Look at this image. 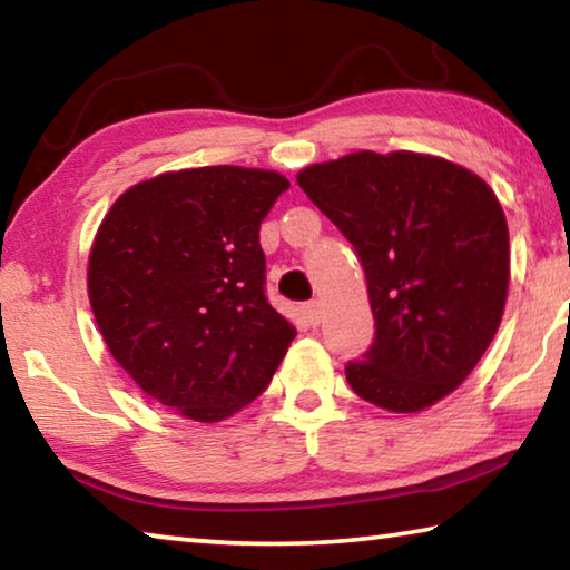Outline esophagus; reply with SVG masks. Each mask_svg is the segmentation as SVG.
<instances>
[{
    "mask_svg": "<svg viewBox=\"0 0 570 570\" xmlns=\"http://www.w3.org/2000/svg\"><path fill=\"white\" fill-rule=\"evenodd\" d=\"M304 314H306V322L316 326V324L322 322V304L320 302H308L304 306Z\"/></svg>",
    "mask_w": 570,
    "mask_h": 570,
    "instance_id": "obj_1",
    "label": "esophagus"
}]
</instances>
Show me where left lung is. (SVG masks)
Wrapping results in <instances>:
<instances>
[{
  "label": "left lung",
  "instance_id": "8db88e82",
  "mask_svg": "<svg viewBox=\"0 0 570 570\" xmlns=\"http://www.w3.org/2000/svg\"><path fill=\"white\" fill-rule=\"evenodd\" d=\"M360 256L374 342L346 364L362 400L420 412L460 387L493 342L510 282L495 193L445 158L350 153L296 176Z\"/></svg>",
  "mask_w": 570,
  "mask_h": 570
}]
</instances>
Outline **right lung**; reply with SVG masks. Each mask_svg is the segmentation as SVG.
<instances>
[{
    "label": "right lung",
    "mask_w": 570,
    "mask_h": 570,
    "mask_svg": "<svg viewBox=\"0 0 570 570\" xmlns=\"http://www.w3.org/2000/svg\"><path fill=\"white\" fill-rule=\"evenodd\" d=\"M288 180L206 166L115 200L92 240L95 322L125 372L168 410L220 422L272 382L296 330L268 304L258 228Z\"/></svg>",
    "instance_id": "add662e5"
}]
</instances>
